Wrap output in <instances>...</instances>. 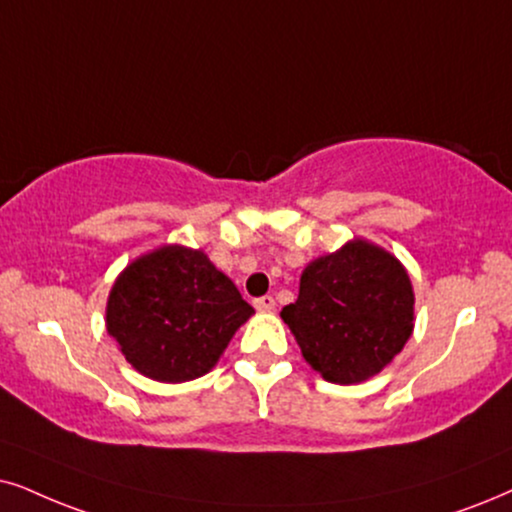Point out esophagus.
<instances>
[{
  "instance_id": "obj_1",
  "label": "esophagus",
  "mask_w": 512,
  "mask_h": 512,
  "mask_svg": "<svg viewBox=\"0 0 512 512\" xmlns=\"http://www.w3.org/2000/svg\"><path fill=\"white\" fill-rule=\"evenodd\" d=\"M274 307H276V300L271 295H262L255 300V309H260V312H271Z\"/></svg>"
}]
</instances>
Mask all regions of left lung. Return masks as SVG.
<instances>
[{"instance_id":"1","label":"left lung","mask_w":512,"mask_h":512,"mask_svg":"<svg viewBox=\"0 0 512 512\" xmlns=\"http://www.w3.org/2000/svg\"><path fill=\"white\" fill-rule=\"evenodd\" d=\"M281 319L314 371L338 385L361 383L411 338L409 274L390 252L352 241L302 271L300 295Z\"/></svg>"}]
</instances>
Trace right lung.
<instances>
[{
    "label": "right lung",
    "instance_id": "1",
    "mask_svg": "<svg viewBox=\"0 0 512 512\" xmlns=\"http://www.w3.org/2000/svg\"><path fill=\"white\" fill-rule=\"evenodd\" d=\"M255 309L200 250L167 245L122 271L106 326L125 359L160 383L200 378Z\"/></svg>",
    "mask_w": 512,
    "mask_h": 512
}]
</instances>
